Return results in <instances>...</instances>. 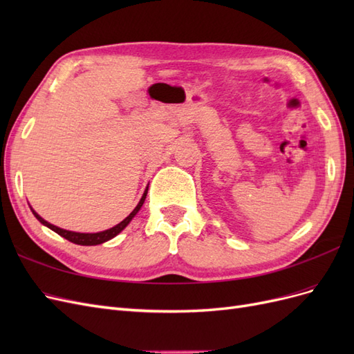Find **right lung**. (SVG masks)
<instances>
[{
	"instance_id": "1",
	"label": "right lung",
	"mask_w": 354,
	"mask_h": 354,
	"mask_svg": "<svg viewBox=\"0 0 354 354\" xmlns=\"http://www.w3.org/2000/svg\"><path fill=\"white\" fill-rule=\"evenodd\" d=\"M147 189H149V187H146V190H145V194H143L140 202L137 203V207L131 211L130 216L125 217L120 224H116V226H113V227H111V229H108V230L97 232V233H78V232H71V230L60 229V227L55 226V224H51V223L46 221L42 217H39L38 214H37L34 209H32V208H30V209H32V214H34V216L37 217V220H38L39 223H42V224H44V226H47V227L51 229L53 232H56L57 234H60L62 238L68 239L69 242H73V243H77V245H100V243H103V242H106V241H109V239L115 238L118 233H121V232L128 226V223H130V221L134 218L136 214H137L138 211H140V208H142V205H143V202H145V199H146V195H147Z\"/></svg>"
}]
</instances>
